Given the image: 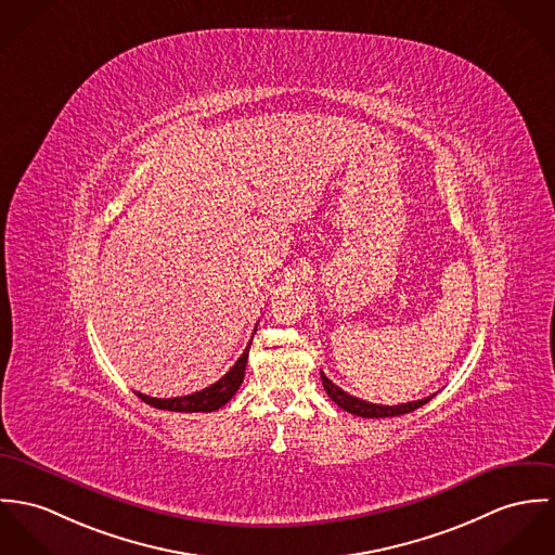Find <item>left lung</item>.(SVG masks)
Returning <instances> with one entry per match:
<instances>
[{
	"instance_id": "1",
	"label": "left lung",
	"mask_w": 555,
	"mask_h": 555,
	"mask_svg": "<svg viewBox=\"0 0 555 555\" xmlns=\"http://www.w3.org/2000/svg\"><path fill=\"white\" fill-rule=\"evenodd\" d=\"M321 383H323V389L325 393L340 406L345 409L347 413L351 415H358V417H398V415H406V413H413L415 409L424 406L426 402H430L431 396L428 398H422V400H415V402H406V404H396V406H383V404H372L366 400H360L347 391H343L338 385H334L323 372H321Z\"/></svg>"
}]
</instances>
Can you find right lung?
<instances>
[{
  "label": "right lung",
  "instance_id": "right-lung-1",
  "mask_svg": "<svg viewBox=\"0 0 555 555\" xmlns=\"http://www.w3.org/2000/svg\"><path fill=\"white\" fill-rule=\"evenodd\" d=\"M248 349L250 347L245 349V353L238 358V362L230 369V372H225V376H221L210 387H204L202 391L181 396V398H151V396H144V393H138V391H135V396L142 402H146L155 409H162V411H175V413H210V411H217V409L225 406L232 400V396L238 391V387L243 385L245 369H247Z\"/></svg>",
  "mask_w": 555,
  "mask_h": 555
}]
</instances>
